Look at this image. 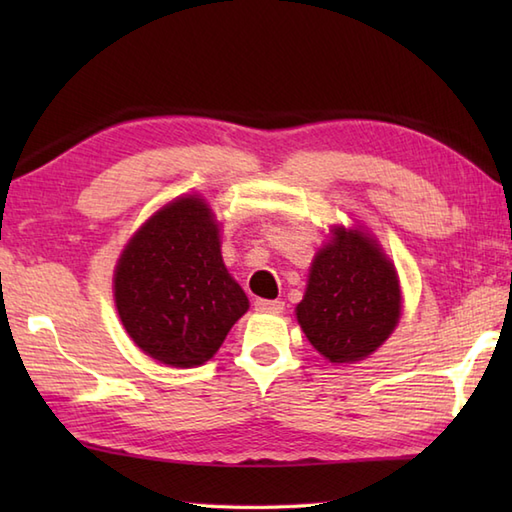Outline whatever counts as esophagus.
<instances>
[{
    "label": "esophagus",
    "instance_id": "obj_1",
    "mask_svg": "<svg viewBox=\"0 0 512 512\" xmlns=\"http://www.w3.org/2000/svg\"><path fill=\"white\" fill-rule=\"evenodd\" d=\"M255 310L257 312H281L284 310V301H277V299H257L255 301Z\"/></svg>",
    "mask_w": 512,
    "mask_h": 512
}]
</instances>
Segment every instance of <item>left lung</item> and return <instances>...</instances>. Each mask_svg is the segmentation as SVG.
I'll use <instances>...</instances> for the list:
<instances>
[{"label":"left lung","instance_id":"1","mask_svg":"<svg viewBox=\"0 0 512 512\" xmlns=\"http://www.w3.org/2000/svg\"><path fill=\"white\" fill-rule=\"evenodd\" d=\"M297 319L328 361H361L385 343L400 319L394 264L372 237L336 228L312 262Z\"/></svg>","mask_w":512,"mask_h":512}]
</instances>
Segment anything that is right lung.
Instances as JSON below:
<instances>
[{"label": "right lung", "instance_id": "obj_1", "mask_svg": "<svg viewBox=\"0 0 512 512\" xmlns=\"http://www.w3.org/2000/svg\"><path fill=\"white\" fill-rule=\"evenodd\" d=\"M114 297L134 343L171 367L209 361L248 310L222 262L211 209L193 195L167 204L132 237L118 259Z\"/></svg>", "mask_w": 512, "mask_h": 512}]
</instances>
